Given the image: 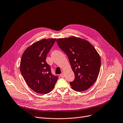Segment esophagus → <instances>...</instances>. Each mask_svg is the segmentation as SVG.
<instances>
[{
    "instance_id": "1",
    "label": "esophagus",
    "mask_w": 123,
    "mask_h": 123,
    "mask_svg": "<svg viewBox=\"0 0 123 123\" xmlns=\"http://www.w3.org/2000/svg\"><path fill=\"white\" fill-rule=\"evenodd\" d=\"M60 76L62 77V78H64L65 77V75H64V74L63 73H62L61 74H60Z\"/></svg>"
}]
</instances>
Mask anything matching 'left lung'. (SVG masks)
<instances>
[{"label":"left lung","mask_w":123,"mask_h":123,"mask_svg":"<svg viewBox=\"0 0 123 123\" xmlns=\"http://www.w3.org/2000/svg\"><path fill=\"white\" fill-rule=\"evenodd\" d=\"M59 48L67 55L74 74L69 82L77 92L87 90L98 78L101 67V58L95 48L86 40L75 37L58 38Z\"/></svg>","instance_id":"obj_1"}]
</instances>
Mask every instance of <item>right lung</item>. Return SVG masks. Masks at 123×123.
<instances>
[{
	"label": "right lung",
	"mask_w": 123,
	"mask_h": 123,
	"mask_svg": "<svg viewBox=\"0 0 123 123\" xmlns=\"http://www.w3.org/2000/svg\"><path fill=\"white\" fill-rule=\"evenodd\" d=\"M56 39H43L26 49L20 61V70L27 85L33 91L46 94L54 88L58 76L51 73L46 57Z\"/></svg>",
	"instance_id": "add662e5"
}]
</instances>
